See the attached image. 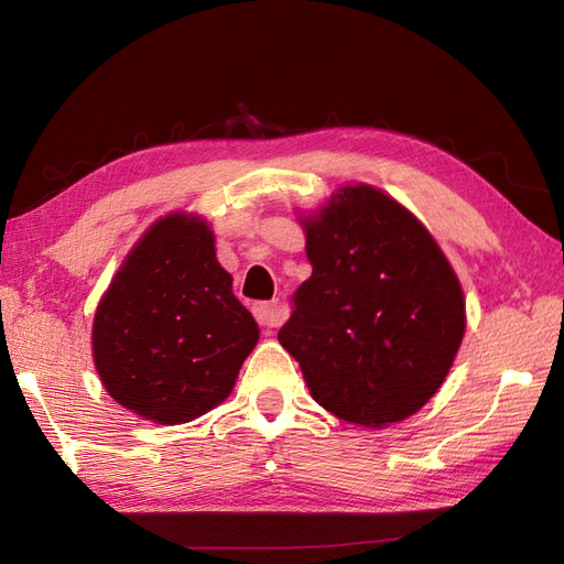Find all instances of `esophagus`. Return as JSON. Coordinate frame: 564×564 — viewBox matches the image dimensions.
Masks as SVG:
<instances>
[{
	"label": "esophagus",
	"mask_w": 564,
	"mask_h": 564,
	"mask_svg": "<svg viewBox=\"0 0 564 564\" xmlns=\"http://www.w3.org/2000/svg\"><path fill=\"white\" fill-rule=\"evenodd\" d=\"M253 315L260 327H278L282 323V311L274 301H270V304H256Z\"/></svg>",
	"instance_id": "34e87169"
}]
</instances>
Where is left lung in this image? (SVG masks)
Masks as SVG:
<instances>
[{"label": "left lung", "instance_id": "obj_1", "mask_svg": "<svg viewBox=\"0 0 564 564\" xmlns=\"http://www.w3.org/2000/svg\"><path fill=\"white\" fill-rule=\"evenodd\" d=\"M304 229L313 272L278 339L313 400L368 429L416 414L443 386L466 327L441 246L366 184L339 188Z\"/></svg>", "mask_w": 564, "mask_h": 564}]
</instances>
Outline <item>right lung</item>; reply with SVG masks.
Listing matches in <instances>:
<instances>
[{
    "mask_svg": "<svg viewBox=\"0 0 564 564\" xmlns=\"http://www.w3.org/2000/svg\"><path fill=\"white\" fill-rule=\"evenodd\" d=\"M258 341L205 219H158L117 270L93 321L105 390L148 421L176 425L225 402Z\"/></svg>",
    "mask_w": 564,
    "mask_h": 564,
    "instance_id": "1",
    "label": "right lung"
}]
</instances>
